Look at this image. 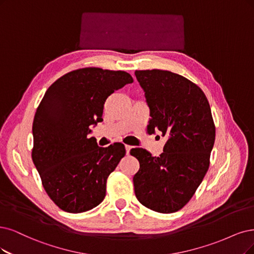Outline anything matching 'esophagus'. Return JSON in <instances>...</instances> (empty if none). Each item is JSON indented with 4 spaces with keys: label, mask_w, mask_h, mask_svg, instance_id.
<instances>
[{
    "label": "esophagus",
    "mask_w": 254,
    "mask_h": 254,
    "mask_svg": "<svg viewBox=\"0 0 254 254\" xmlns=\"http://www.w3.org/2000/svg\"><path fill=\"white\" fill-rule=\"evenodd\" d=\"M133 148V146H130V145H127V144H126V151H127V154L128 155L129 154V151L130 149Z\"/></svg>",
    "instance_id": "34e87169"
}]
</instances>
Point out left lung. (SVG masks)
Segmentation results:
<instances>
[{
  "label": "left lung",
  "mask_w": 254,
  "mask_h": 254,
  "mask_svg": "<svg viewBox=\"0 0 254 254\" xmlns=\"http://www.w3.org/2000/svg\"><path fill=\"white\" fill-rule=\"evenodd\" d=\"M149 107L147 132L167 138L163 153L153 157L132 148L140 168L133 178L135 194L145 207L161 213L183 208L210 164L215 126L207 97L195 83L164 70H136Z\"/></svg>",
  "instance_id": "obj_1"
}]
</instances>
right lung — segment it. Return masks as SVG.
Masks as SVG:
<instances>
[{
	"label": "right lung",
	"instance_id": "obj_1",
	"mask_svg": "<svg viewBox=\"0 0 254 254\" xmlns=\"http://www.w3.org/2000/svg\"><path fill=\"white\" fill-rule=\"evenodd\" d=\"M133 81L125 71L89 67L63 75L46 91L33 119L31 156L47 194L62 210L84 212L105 199L108 177L126 147H99L88 136L90 126L102 121L111 94Z\"/></svg>",
	"mask_w": 254,
	"mask_h": 254
}]
</instances>
